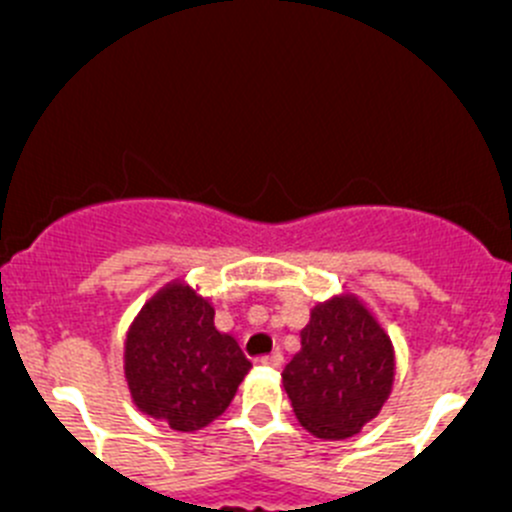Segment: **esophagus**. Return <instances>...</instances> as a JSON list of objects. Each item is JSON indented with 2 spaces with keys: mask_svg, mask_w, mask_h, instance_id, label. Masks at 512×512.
Masks as SVG:
<instances>
[{
  "mask_svg": "<svg viewBox=\"0 0 512 512\" xmlns=\"http://www.w3.org/2000/svg\"><path fill=\"white\" fill-rule=\"evenodd\" d=\"M261 364L263 366H271V368H280V366L285 364V356L280 354V351H273V354L261 356Z\"/></svg>",
  "mask_w": 512,
  "mask_h": 512,
  "instance_id": "34e87169",
  "label": "esophagus"
}]
</instances>
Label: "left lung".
<instances>
[{
	"mask_svg": "<svg viewBox=\"0 0 512 512\" xmlns=\"http://www.w3.org/2000/svg\"><path fill=\"white\" fill-rule=\"evenodd\" d=\"M283 371L295 415L312 434L344 439L378 415L393 386V346L356 300L315 307Z\"/></svg>",
	"mask_w": 512,
	"mask_h": 512,
	"instance_id": "1",
	"label": "left lung"
}]
</instances>
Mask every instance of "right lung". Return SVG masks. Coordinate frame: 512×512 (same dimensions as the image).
Segmentation results:
<instances>
[{"label": "right lung", "instance_id": "add662e5", "mask_svg": "<svg viewBox=\"0 0 512 512\" xmlns=\"http://www.w3.org/2000/svg\"><path fill=\"white\" fill-rule=\"evenodd\" d=\"M249 368L236 339L214 327L210 302L183 285L148 302L126 337L136 405L178 432L202 430L222 415Z\"/></svg>", "mask_w": 512, "mask_h": 512}]
</instances>
